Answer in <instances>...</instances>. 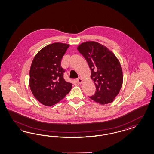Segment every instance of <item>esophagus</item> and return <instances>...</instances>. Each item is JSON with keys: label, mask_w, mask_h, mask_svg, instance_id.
<instances>
[{"label": "esophagus", "mask_w": 154, "mask_h": 154, "mask_svg": "<svg viewBox=\"0 0 154 154\" xmlns=\"http://www.w3.org/2000/svg\"><path fill=\"white\" fill-rule=\"evenodd\" d=\"M75 81H76V82L78 84H82V82H83V79H82L81 78L77 79H75Z\"/></svg>", "instance_id": "1"}]
</instances>
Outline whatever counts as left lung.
Masks as SVG:
<instances>
[{
    "label": "left lung",
    "mask_w": 154,
    "mask_h": 154,
    "mask_svg": "<svg viewBox=\"0 0 154 154\" xmlns=\"http://www.w3.org/2000/svg\"><path fill=\"white\" fill-rule=\"evenodd\" d=\"M77 49L89 64L96 87L95 94L89 97L101 104L112 102L123 81L120 63L112 51L98 42H84Z\"/></svg>",
    "instance_id": "1"
}]
</instances>
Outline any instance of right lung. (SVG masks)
I'll return each instance as SVG.
<instances>
[{"label": "right lung", "instance_id": "1", "mask_svg": "<svg viewBox=\"0 0 154 154\" xmlns=\"http://www.w3.org/2000/svg\"><path fill=\"white\" fill-rule=\"evenodd\" d=\"M69 45L54 43L38 52L30 69L29 86L33 95L42 104L52 106L70 92L72 84L64 79L61 61Z\"/></svg>", "mask_w": 154, "mask_h": 154}]
</instances>
